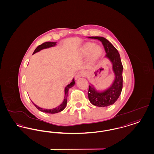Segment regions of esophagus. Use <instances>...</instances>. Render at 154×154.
I'll list each match as a JSON object with an SVG mask.
<instances>
[{
    "mask_svg": "<svg viewBox=\"0 0 154 154\" xmlns=\"http://www.w3.org/2000/svg\"><path fill=\"white\" fill-rule=\"evenodd\" d=\"M86 75V72H84V71H80L77 74L75 75V80H77V79L80 78V77H85Z\"/></svg>",
    "mask_w": 154,
    "mask_h": 154,
    "instance_id": "obj_1",
    "label": "esophagus"
}]
</instances>
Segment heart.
I'll return each instance as SVG.
<instances>
[{
  "mask_svg": "<svg viewBox=\"0 0 154 154\" xmlns=\"http://www.w3.org/2000/svg\"><path fill=\"white\" fill-rule=\"evenodd\" d=\"M103 49L101 46L96 45L92 42L85 43L81 48L80 54L82 57L88 56L89 64L94 65L99 61L103 54Z\"/></svg>",
  "mask_w": 154,
  "mask_h": 154,
  "instance_id": "b5f03b06",
  "label": "heart"
}]
</instances>
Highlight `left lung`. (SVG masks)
<instances>
[{"label":"left lung","mask_w":154,"mask_h":154,"mask_svg":"<svg viewBox=\"0 0 154 154\" xmlns=\"http://www.w3.org/2000/svg\"><path fill=\"white\" fill-rule=\"evenodd\" d=\"M89 38L100 41L106 53L105 57L108 59L112 63V70L115 78L112 84L103 91L97 90L91 84L89 86L88 98L93 105L99 107H105L113 104L119 97L123 88V66L120 56L115 46L102 37H88Z\"/></svg>","instance_id":"obj_1"}]
</instances>
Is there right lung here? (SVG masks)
Segmentation results:
<instances>
[{
  "instance_id": "right-lung-1",
  "label": "right lung",
  "mask_w": 154,
  "mask_h": 154,
  "mask_svg": "<svg viewBox=\"0 0 154 154\" xmlns=\"http://www.w3.org/2000/svg\"><path fill=\"white\" fill-rule=\"evenodd\" d=\"M55 45H57V42H45V43H42V45L38 46L37 48L35 49V50H34V51L32 54L36 53L37 52H39L41 50L48 49V48H51V47H54V46H55ZM75 84V81H74V79L73 78V80L72 81V82L65 88V96H64V99L63 100V102L61 104L58 105L57 107H55L54 108H53V109L42 108L38 106L37 105L35 104L32 101V103L35 106V107L37 108L38 110H39V111H41V112L48 113H51V114H54V113H57L63 111L65 108V107H66V106L67 105V97H68L69 90L70 88H72L73 86H74Z\"/></svg>"
}]
</instances>
